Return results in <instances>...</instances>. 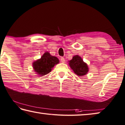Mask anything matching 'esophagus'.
Returning <instances> with one entry per match:
<instances>
[{
    "label": "esophagus",
    "instance_id": "34e87169",
    "mask_svg": "<svg viewBox=\"0 0 125 125\" xmlns=\"http://www.w3.org/2000/svg\"><path fill=\"white\" fill-rule=\"evenodd\" d=\"M60 60H61V62H62V63H64L65 62V59H64V58L61 57Z\"/></svg>",
    "mask_w": 125,
    "mask_h": 125
}]
</instances>
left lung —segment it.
<instances>
[{
	"instance_id": "8db88e82",
	"label": "left lung",
	"mask_w": 125,
	"mask_h": 125,
	"mask_svg": "<svg viewBox=\"0 0 125 125\" xmlns=\"http://www.w3.org/2000/svg\"><path fill=\"white\" fill-rule=\"evenodd\" d=\"M69 64L74 72L79 76H83L87 74L89 68L87 63L83 62L79 55H75L69 61Z\"/></svg>"
}]
</instances>
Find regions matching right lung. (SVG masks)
Segmentation results:
<instances>
[{"mask_svg":"<svg viewBox=\"0 0 125 125\" xmlns=\"http://www.w3.org/2000/svg\"><path fill=\"white\" fill-rule=\"evenodd\" d=\"M59 63V60L56 56H51L50 53L46 52L40 59L33 63V68L37 74L44 76L49 73L55 65Z\"/></svg>","mask_w":125,"mask_h":125,"instance_id":"right-lung-1","label":"right lung"}]
</instances>
